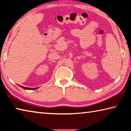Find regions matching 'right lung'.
<instances>
[{
	"mask_svg": "<svg viewBox=\"0 0 131 131\" xmlns=\"http://www.w3.org/2000/svg\"><path fill=\"white\" fill-rule=\"evenodd\" d=\"M21 88H22L23 89H27V90H35V89H38V88H27V87H24L23 86H20L19 85Z\"/></svg>",
	"mask_w": 131,
	"mask_h": 131,
	"instance_id": "obj_1",
	"label": "right lung"
}]
</instances>
